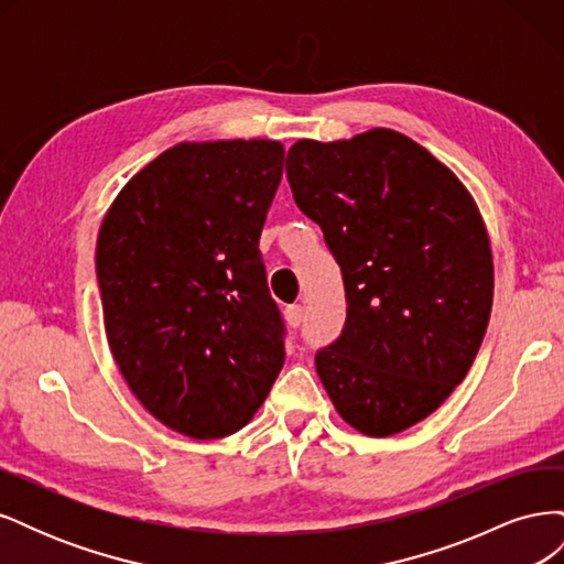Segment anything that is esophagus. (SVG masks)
<instances>
[{"mask_svg":"<svg viewBox=\"0 0 564 564\" xmlns=\"http://www.w3.org/2000/svg\"><path fill=\"white\" fill-rule=\"evenodd\" d=\"M284 319H286V324L289 327H301L303 324V305H299V303H294V305H286V311H284Z\"/></svg>","mask_w":564,"mask_h":564,"instance_id":"1","label":"esophagus"}]
</instances>
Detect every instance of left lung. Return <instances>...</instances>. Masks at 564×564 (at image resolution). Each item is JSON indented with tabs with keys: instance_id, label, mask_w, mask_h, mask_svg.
<instances>
[{
	"instance_id": "obj_1",
	"label": "left lung",
	"mask_w": 564,
	"mask_h": 564,
	"mask_svg": "<svg viewBox=\"0 0 564 564\" xmlns=\"http://www.w3.org/2000/svg\"><path fill=\"white\" fill-rule=\"evenodd\" d=\"M286 178L344 272L348 315L315 355L319 381L355 431L402 433L452 395L485 338L494 263L480 209L392 129L296 141Z\"/></svg>"
}]
</instances>
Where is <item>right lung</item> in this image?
Instances as JSON below:
<instances>
[{"mask_svg":"<svg viewBox=\"0 0 564 564\" xmlns=\"http://www.w3.org/2000/svg\"><path fill=\"white\" fill-rule=\"evenodd\" d=\"M282 164L278 141L178 143L119 191L100 224L110 352L139 402L181 435L240 431L284 365L259 251Z\"/></svg>","mask_w":564,"mask_h":564,"instance_id":"right-lung-1","label":"right lung"}]
</instances>
